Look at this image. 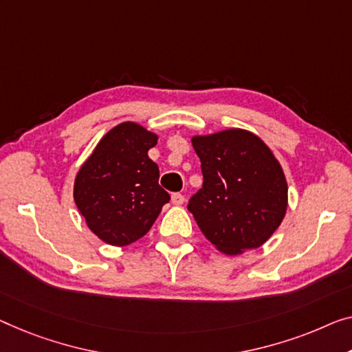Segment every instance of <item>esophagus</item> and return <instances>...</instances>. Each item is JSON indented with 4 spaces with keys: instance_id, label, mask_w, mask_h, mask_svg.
Returning <instances> with one entry per match:
<instances>
[{
    "instance_id": "esophagus-1",
    "label": "esophagus",
    "mask_w": 352,
    "mask_h": 352,
    "mask_svg": "<svg viewBox=\"0 0 352 352\" xmlns=\"http://www.w3.org/2000/svg\"><path fill=\"white\" fill-rule=\"evenodd\" d=\"M170 201H172V204H174V206H183V202H185V197H183L180 192H174V194H172Z\"/></svg>"
}]
</instances>
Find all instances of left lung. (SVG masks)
<instances>
[{
	"mask_svg": "<svg viewBox=\"0 0 352 352\" xmlns=\"http://www.w3.org/2000/svg\"><path fill=\"white\" fill-rule=\"evenodd\" d=\"M204 185L188 210L223 254L259 248L287 210V182L280 161L259 135L242 128L192 135Z\"/></svg>",
	"mask_w": 352,
	"mask_h": 352,
	"instance_id": "1",
	"label": "left lung"
}]
</instances>
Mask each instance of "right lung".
Returning a JSON list of instances; mask_svg holds the SVG:
<instances>
[{
    "mask_svg": "<svg viewBox=\"0 0 352 352\" xmlns=\"http://www.w3.org/2000/svg\"><path fill=\"white\" fill-rule=\"evenodd\" d=\"M158 134L123 122L102 135L74 180V202L88 229L104 243L126 246L142 239L169 202L160 169L148 158Z\"/></svg>",
    "mask_w": 352,
    "mask_h": 352,
    "instance_id": "1",
    "label": "right lung"
}]
</instances>
